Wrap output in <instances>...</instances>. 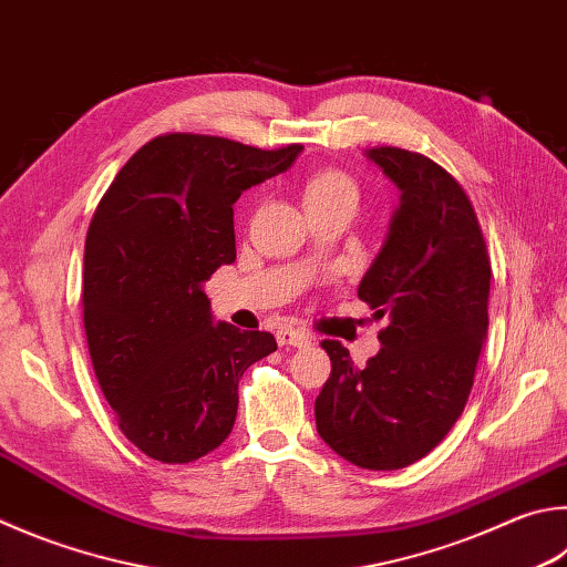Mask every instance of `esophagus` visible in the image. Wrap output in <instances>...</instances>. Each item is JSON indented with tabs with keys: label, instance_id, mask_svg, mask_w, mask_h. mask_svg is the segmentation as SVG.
<instances>
[{
	"label": "esophagus",
	"instance_id": "1",
	"mask_svg": "<svg viewBox=\"0 0 567 567\" xmlns=\"http://www.w3.org/2000/svg\"><path fill=\"white\" fill-rule=\"evenodd\" d=\"M310 342H312V337L302 332V329L285 327V329H280V332H277V344H280V347H305Z\"/></svg>",
	"mask_w": 567,
	"mask_h": 567
}]
</instances>
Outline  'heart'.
<instances>
[{
	"label": "heart",
	"mask_w": 567,
	"mask_h": 567,
	"mask_svg": "<svg viewBox=\"0 0 567 567\" xmlns=\"http://www.w3.org/2000/svg\"><path fill=\"white\" fill-rule=\"evenodd\" d=\"M302 198L307 208L317 203L337 200V198H354L357 200V183L342 171L327 168L310 176L302 185Z\"/></svg>",
	"instance_id": "obj_1"
}]
</instances>
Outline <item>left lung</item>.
I'll use <instances>...</instances> for the list:
<instances>
[{
    "mask_svg": "<svg viewBox=\"0 0 567 567\" xmlns=\"http://www.w3.org/2000/svg\"><path fill=\"white\" fill-rule=\"evenodd\" d=\"M367 156L401 190L384 248L359 285V300L389 324L364 369L324 339L332 372L315 419L349 463L394 471L436 449L466 406L488 332L491 260L476 210L446 168L394 146Z\"/></svg>",
    "mask_w": 567,
    "mask_h": 567,
    "instance_id": "1",
    "label": "left lung"
}]
</instances>
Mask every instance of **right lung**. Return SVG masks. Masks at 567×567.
<instances>
[{
    "label": "right lung",
    "instance_id": "add662e5",
    "mask_svg": "<svg viewBox=\"0 0 567 567\" xmlns=\"http://www.w3.org/2000/svg\"><path fill=\"white\" fill-rule=\"evenodd\" d=\"M300 151L163 133L96 205L81 290L89 354L123 436L151 458L190 463L218 449L245 369L277 349L270 332L213 324L203 282L235 260V200Z\"/></svg>",
    "mask_w": 567,
    "mask_h": 567
}]
</instances>
